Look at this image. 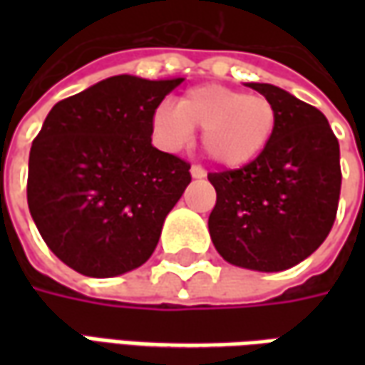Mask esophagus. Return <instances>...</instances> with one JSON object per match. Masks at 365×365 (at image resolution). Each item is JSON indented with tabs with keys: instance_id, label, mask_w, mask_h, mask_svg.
Masks as SVG:
<instances>
[{
	"instance_id": "esophagus-1",
	"label": "esophagus",
	"mask_w": 365,
	"mask_h": 365,
	"mask_svg": "<svg viewBox=\"0 0 365 365\" xmlns=\"http://www.w3.org/2000/svg\"><path fill=\"white\" fill-rule=\"evenodd\" d=\"M191 175L193 178H205L207 172L201 166H191Z\"/></svg>"
}]
</instances>
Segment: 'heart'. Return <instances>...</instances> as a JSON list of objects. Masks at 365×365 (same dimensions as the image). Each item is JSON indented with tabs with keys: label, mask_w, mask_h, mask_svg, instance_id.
<instances>
[{
	"label": "heart",
	"mask_w": 365,
	"mask_h": 365,
	"mask_svg": "<svg viewBox=\"0 0 365 365\" xmlns=\"http://www.w3.org/2000/svg\"><path fill=\"white\" fill-rule=\"evenodd\" d=\"M277 125L275 105L260 93H242L219 83L191 88L178 105L162 103L152 115L160 143L178 150L203 130V150L215 164L242 168L266 150Z\"/></svg>",
	"instance_id": "obj_1"
}]
</instances>
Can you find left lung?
I'll use <instances>...</instances> for the list:
<instances>
[{
    "instance_id": "1",
    "label": "left lung",
    "mask_w": 365,
    "mask_h": 365,
    "mask_svg": "<svg viewBox=\"0 0 365 365\" xmlns=\"http://www.w3.org/2000/svg\"><path fill=\"white\" fill-rule=\"evenodd\" d=\"M275 105L277 125L260 156L209 174L217 203L209 235L232 266L282 272L319 248L340 199V146L317 107L272 83H248Z\"/></svg>"
}]
</instances>
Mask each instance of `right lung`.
Wrapping results in <instances>:
<instances>
[{
  "label": "right lung",
  "instance_id": "1",
  "mask_svg": "<svg viewBox=\"0 0 365 365\" xmlns=\"http://www.w3.org/2000/svg\"><path fill=\"white\" fill-rule=\"evenodd\" d=\"M183 78L113 76L54 105L29 154L27 201L66 266L113 277L143 266L190 164L152 146V115Z\"/></svg>",
  "mask_w": 365,
  "mask_h": 365
}]
</instances>
